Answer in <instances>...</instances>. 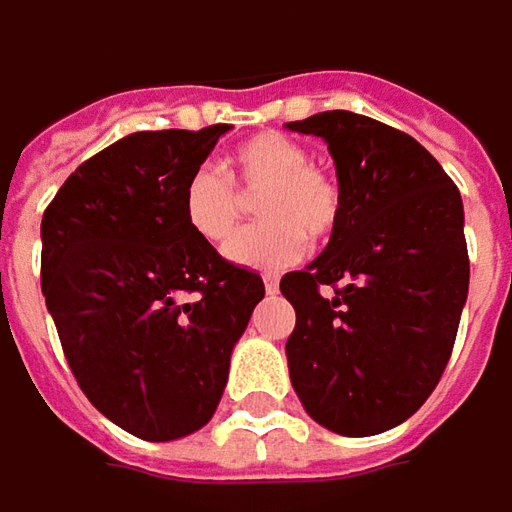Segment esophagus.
Here are the masks:
<instances>
[{
	"instance_id": "1",
	"label": "esophagus",
	"mask_w": 512,
	"mask_h": 512,
	"mask_svg": "<svg viewBox=\"0 0 512 512\" xmlns=\"http://www.w3.org/2000/svg\"><path fill=\"white\" fill-rule=\"evenodd\" d=\"M265 291H268V294H276V291H279V279H276V276H265Z\"/></svg>"
}]
</instances>
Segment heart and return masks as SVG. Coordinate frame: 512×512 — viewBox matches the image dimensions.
I'll list each match as a JSON object with an SVG mask.
<instances>
[{"mask_svg": "<svg viewBox=\"0 0 512 512\" xmlns=\"http://www.w3.org/2000/svg\"><path fill=\"white\" fill-rule=\"evenodd\" d=\"M230 169L242 194H262L257 215L266 221L232 238L241 220V195L227 175L201 167L184 190V218L210 247H227V259L253 270L291 268L305 253V236L328 239L343 213V195L325 169L294 138L262 132L236 146Z\"/></svg>", "mask_w": 512, "mask_h": 512, "instance_id": "b5f03b06", "label": "heart"}]
</instances>
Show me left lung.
<instances>
[{"label": "left lung", "mask_w": 512, "mask_h": 512, "mask_svg": "<svg viewBox=\"0 0 512 512\" xmlns=\"http://www.w3.org/2000/svg\"><path fill=\"white\" fill-rule=\"evenodd\" d=\"M288 129L328 143L343 195L328 247L279 282L296 311L291 383L325 429L380 435L412 418L447 369L470 288L461 192L380 120L334 109Z\"/></svg>", "instance_id": "obj_1"}]
</instances>
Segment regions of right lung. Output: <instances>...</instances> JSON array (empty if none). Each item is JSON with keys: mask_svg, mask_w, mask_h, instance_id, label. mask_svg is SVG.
<instances>
[{"mask_svg": "<svg viewBox=\"0 0 512 512\" xmlns=\"http://www.w3.org/2000/svg\"><path fill=\"white\" fill-rule=\"evenodd\" d=\"M227 123L126 135L74 169L42 216V296L83 395L143 441L213 418L259 273L204 244L187 181Z\"/></svg>", "mask_w": 512, "mask_h": 512, "instance_id": "obj_1", "label": "right lung"}]
</instances>
